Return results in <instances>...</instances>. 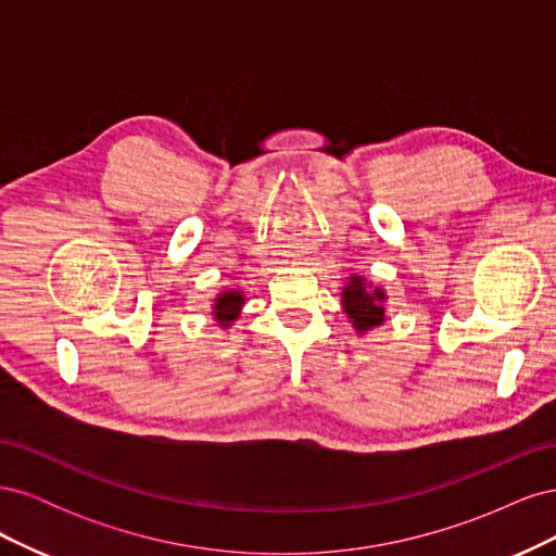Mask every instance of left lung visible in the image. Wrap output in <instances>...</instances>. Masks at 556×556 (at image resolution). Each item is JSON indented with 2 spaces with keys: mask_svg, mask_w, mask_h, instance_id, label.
Returning <instances> with one entry per match:
<instances>
[{
  "mask_svg": "<svg viewBox=\"0 0 556 556\" xmlns=\"http://www.w3.org/2000/svg\"><path fill=\"white\" fill-rule=\"evenodd\" d=\"M382 299L384 294L380 290L368 292L364 288V280L359 276H352L348 288L343 290V306L348 317L352 319L357 331H366L378 327L384 319V308H382Z\"/></svg>",
  "mask_w": 556,
  "mask_h": 556,
  "instance_id": "left-lung-1",
  "label": "left lung"
}]
</instances>
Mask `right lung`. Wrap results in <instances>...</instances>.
<instances>
[{
  "label": "right lung",
  "mask_w": 556,
  "mask_h": 556,
  "mask_svg": "<svg viewBox=\"0 0 556 556\" xmlns=\"http://www.w3.org/2000/svg\"><path fill=\"white\" fill-rule=\"evenodd\" d=\"M241 304H243V296L239 292H225L217 296L215 306H213V311H215L213 315L217 323H223V327H229L231 319H237Z\"/></svg>",
  "instance_id": "1"
}]
</instances>
